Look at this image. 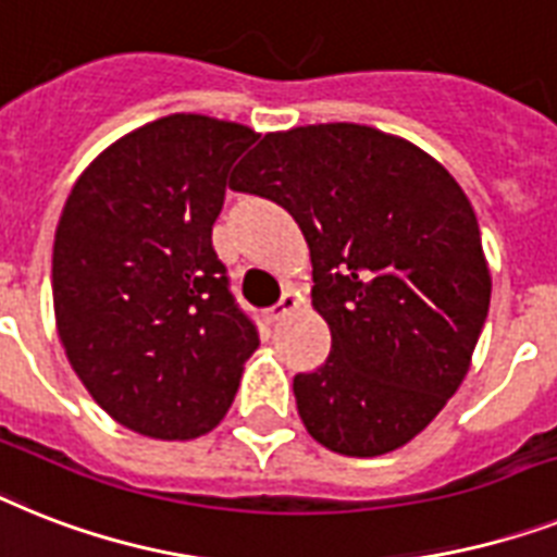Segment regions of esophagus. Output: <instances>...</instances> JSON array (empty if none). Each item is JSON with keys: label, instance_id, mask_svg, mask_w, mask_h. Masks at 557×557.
I'll use <instances>...</instances> for the list:
<instances>
[{"label": "esophagus", "instance_id": "1", "mask_svg": "<svg viewBox=\"0 0 557 557\" xmlns=\"http://www.w3.org/2000/svg\"><path fill=\"white\" fill-rule=\"evenodd\" d=\"M297 306H300V294L286 292L283 297H280V302H274V306L269 309V320L271 323H280V320L286 318V314H292Z\"/></svg>", "mask_w": 557, "mask_h": 557}]
</instances>
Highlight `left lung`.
<instances>
[{
  "label": "left lung",
  "instance_id": "8db88e82",
  "mask_svg": "<svg viewBox=\"0 0 557 557\" xmlns=\"http://www.w3.org/2000/svg\"><path fill=\"white\" fill-rule=\"evenodd\" d=\"M234 191L277 202L311 255L332 351L294 377L309 435L349 458L400 449L472 363L492 277L472 202L406 139L355 122L265 134Z\"/></svg>",
  "mask_w": 557,
  "mask_h": 557
}]
</instances>
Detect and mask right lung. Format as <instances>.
I'll return each mask as SVG.
<instances>
[{
	"label": "right lung",
	"mask_w": 557,
	"mask_h": 557,
	"mask_svg": "<svg viewBox=\"0 0 557 557\" xmlns=\"http://www.w3.org/2000/svg\"><path fill=\"white\" fill-rule=\"evenodd\" d=\"M257 134L171 114L79 174L53 239L59 341L90 397L139 435L191 441L220 423L260 346L211 246L228 171Z\"/></svg>",
	"instance_id": "1"
}]
</instances>
